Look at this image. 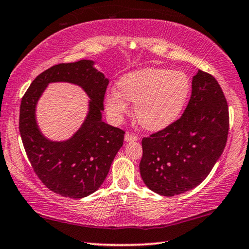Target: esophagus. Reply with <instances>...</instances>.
Returning a JSON list of instances; mask_svg holds the SVG:
<instances>
[{"label": "esophagus", "instance_id": "34e87169", "mask_svg": "<svg viewBox=\"0 0 249 249\" xmlns=\"http://www.w3.org/2000/svg\"><path fill=\"white\" fill-rule=\"evenodd\" d=\"M137 140H139V137H137V135H135L134 133L127 132L125 134V141H126V142H134V141H137Z\"/></svg>", "mask_w": 249, "mask_h": 249}]
</instances>
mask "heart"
<instances>
[{
	"label": "heart",
	"mask_w": 249,
	"mask_h": 249,
	"mask_svg": "<svg viewBox=\"0 0 249 249\" xmlns=\"http://www.w3.org/2000/svg\"><path fill=\"white\" fill-rule=\"evenodd\" d=\"M117 90L107 92L105 104L115 117L135 103L134 115L144 128L157 131L176 122L182 114L191 91V83L182 71L145 68L123 76Z\"/></svg>",
	"instance_id": "b5f03b06"
}]
</instances>
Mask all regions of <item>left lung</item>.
<instances>
[{
  "instance_id": "1",
  "label": "left lung",
  "mask_w": 249,
  "mask_h": 249,
  "mask_svg": "<svg viewBox=\"0 0 249 249\" xmlns=\"http://www.w3.org/2000/svg\"><path fill=\"white\" fill-rule=\"evenodd\" d=\"M229 131L228 104L213 75L199 70L179 120L142 140L141 177L157 194L173 196L208 177L224 151Z\"/></svg>"
}]
</instances>
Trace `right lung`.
<instances>
[{"label": "right lung", "instance_id": "right-lung-1", "mask_svg": "<svg viewBox=\"0 0 249 249\" xmlns=\"http://www.w3.org/2000/svg\"><path fill=\"white\" fill-rule=\"evenodd\" d=\"M92 65L91 60H79L50 67L32 81L20 106L18 129L33 171L49 190L72 199L87 196L101 187L125 134L102 121L108 79ZM55 81L76 83L91 98L84 124L64 142L46 139L35 122L36 103L47 84Z\"/></svg>", "mask_w": 249, "mask_h": 249}]
</instances>
